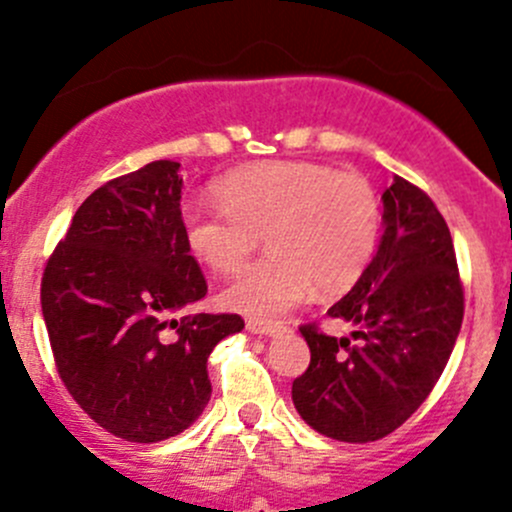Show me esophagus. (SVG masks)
<instances>
[{
	"instance_id": "34e87169",
	"label": "esophagus",
	"mask_w": 512,
	"mask_h": 512,
	"mask_svg": "<svg viewBox=\"0 0 512 512\" xmlns=\"http://www.w3.org/2000/svg\"><path fill=\"white\" fill-rule=\"evenodd\" d=\"M247 332L260 334V337H280V334L285 332V327H282V324L260 322V319H247Z\"/></svg>"
}]
</instances>
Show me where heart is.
I'll list each match as a JSON object with an SVG mask.
<instances>
[{
  "instance_id": "heart-1",
  "label": "heart",
  "mask_w": 512,
  "mask_h": 512,
  "mask_svg": "<svg viewBox=\"0 0 512 512\" xmlns=\"http://www.w3.org/2000/svg\"><path fill=\"white\" fill-rule=\"evenodd\" d=\"M218 205L185 203L180 235L188 255L213 275L247 260L257 237L270 255L245 267L220 302L252 319H277L312 285L337 294L371 262L381 232V203L369 180L307 160H265L213 185Z\"/></svg>"
}]
</instances>
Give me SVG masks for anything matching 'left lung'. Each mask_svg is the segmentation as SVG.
<instances>
[{
  "instance_id": "left-lung-1",
  "label": "left lung",
  "mask_w": 512,
  "mask_h": 512,
  "mask_svg": "<svg viewBox=\"0 0 512 512\" xmlns=\"http://www.w3.org/2000/svg\"><path fill=\"white\" fill-rule=\"evenodd\" d=\"M381 200L376 255L327 312L354 324L355 342L314 324L299 329L312 359L292 384L294 409L344 443L379 441L414 414L446 369L463 322L456 250L433 200L399 175Z\"/></svg>"
}]
</instances>
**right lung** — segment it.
Segmentation results:
<instances>
[{
  "label": "right lung",
  "instance_id": "obj_1",
  "mask_svg": "<svg viewBox=\"0 0 512 512\" xmlns=\"http://www.w3.org/2000/svg\"><path fill=\"white\" fill-rule=\"evenodd\" d=\"M178 170L153 160L94 190L41 277L61 381L98 426L133 443L178 436L203 414L208 356L245 327L237 314L170 319L208 292L180 235Z\"/></svg>",
  "mask_w": 512,
  "mask_h": 512
}]
</instances>
